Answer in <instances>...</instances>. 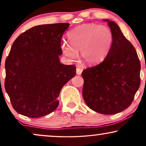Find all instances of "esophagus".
I'll list each match as a JSON object with an SVG mask.
<instances>
[{
  "mask_svg": "<svg viewBox=\"0 0 146 146\" xmlns=\"http://www.w3.org/2000/svg\"><path fill=\"white\" fill-rule=\"evenodd\" d=\"M82 72V69L80 68L77 67L76 68V74L78 75H80L81 73Z\"/></svg>",
  "mask_w": 146,
  "mask_h": 146,
  "instance_id": "esophagus-1",
  "label": "esophagus"
}]
</instances>
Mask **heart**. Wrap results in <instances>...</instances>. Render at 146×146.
<instances>
[{
  "mask_svg": "<svg viewBox=\"0 0 146 146\" xmlns=\"http://www.w3.org/2000/svg\"><path fill=\"white\" fill-rule=\"evenodd\" d=\"M70 42L61 44L62 52L68 59L73 60L80 52V58L88 65L99 63L105 58L111 48L113 35L104 25L86 23L80 25L68 34Z\"/></svg>",
  "mask_w": 146,
  "mask_h": 146,
  "instance_id": "obj_1",
  "label": "heart"
}]
</instances>
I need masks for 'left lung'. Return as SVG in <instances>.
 <instances>
[{"label":"left lung","instance_id":"left-lung-1","mask_svg":"<svg viewBox=\"0 0 146 146\" xmlns=\"http://www.w3.org/2000/svg\"><path fill=\"white\" fill-rule=\"evenodd\" d=\"M107 21L113 35L108 54L100 64L84 70L82 96L90 108L111 115L128 108L140 86L136 50L114 22Z\"/></svg>","mask_w":146,"mask_h":146}]
</instances>
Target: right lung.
I'll return each mask as SVG.
<instances>
[{
    "label": "right lung",
    "mask_w": 146,
    "mask_h": 146,
    "mask_svg": "<svg viewBox=\"0 0 146 146\" xmlns=\"http://www.w3.org/2000/svg\"><path fill=\"white\" fill-rule=\"evenodd\" d=\"M68 23L36 26L17 37L5 61V87L13 108L36 118L58 107L62 87L76 74L60 63L61 39Z\"/></svg>",
    "instance_id": "obj_1"
}]
</instances>
